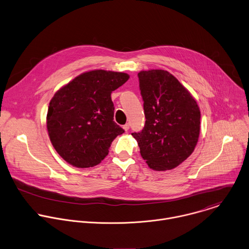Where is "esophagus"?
<instances>
[{
	"mask_svg": "<svg viewBox=\"0 0 249 249\" xmlns=\"http://www.w3.org/2000/svg\"><path fill=\"white\" fill-rule=\"evenodd\" d=\"M123 129H124L125 131H128V130L130 129V124H129V123H126L125 125H123Z\"/></svg>",
	"mask_w": 249,
	"mask_h": 249,
	"instance_id": "obj_1",
	"label": "esophagus"
}]
</instances>
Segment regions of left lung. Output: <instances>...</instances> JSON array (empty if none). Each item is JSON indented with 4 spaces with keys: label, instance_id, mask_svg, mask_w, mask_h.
Returning a JSON list of instances; mask_svg holds the SVG:
<instances>
[{
    "label": "left lung",
    "instance_id": "1",
    "mask_svg": "<svg viewBox=\"0 0 249 249\" xmlns=\"http://www.w3.org/2000/svg\"><path fill=\"white\" fill-rule=\"evenodd\" d=\"M138 76L146 120L142 132L132 136L150 169L173 170L195 149L200 108L190 92L169 71H142Z\"/></svg>",
    "mask_w": 249,
    "mask_h": 249
}]
</instances>
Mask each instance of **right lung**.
Here are the masks:
<instances>
[{
	"instance_id": "1",
	"label": "right lung",
	"mask_w": 249,
	"mask_h": 249,
	"mask_svg": "<svg viewBox=\"0 0 249 249\" xmlns=\"http://www.w3.org/2000/svg\"><path fill=\"white\" fill-rule=\"evenodd\" d=\"M129 74L94 70L60 88L49 103L46 126L57 153L76 168H90L108 154L112 141L124 133L113 121L110 94Z\"/></svg>"
}]
</instances>
